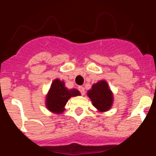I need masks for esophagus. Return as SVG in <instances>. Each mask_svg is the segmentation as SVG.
I'll list each match as a JSON object with an SVG mask.
<instances>
[{
	"mask_svg": "<svg viewBox=\"0 0 156 156\" xmlns=\"http://www.w3.org/2000/svg\"><path fill=\"white\" fill-rule=\"evenodd\" d=\"M78 90H80V92L81 94H82V95L85 94V90H84V87H83L80 86L79 87H78Z\"/></svg>",
	"mask_w": 156,
	"mask_h": 156,
	"instance_id": "34e87169",
	"label": "esophagus"
}]
</instances>
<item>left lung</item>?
<instances>
[{
  "mask_svg": "<svg viewBox=\"0 0 156 156\" xmlns=\"http://www.w3.org/2000/svg\"><path fill=\"white\" fill-rule=\"evenodd\" d=\"M87 95L93 105L99 112H106L111 108L113 95L106 81L101 80L93 84L91 89L88 90Z\"/></svg>",
  "mask_w": 156,
  "mask_h": 156,
  "instance_id": "left-lung-1",
  "label": "left lung"
}]
</instances>
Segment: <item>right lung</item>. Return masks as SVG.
Segmentation results:
<instances>
[{"instance_id":"obj_1","label":"right lung","mask_w":156,"mask_h":156,"mask_svg":"<svg viewBox=\"0 0 156 156\" xmlns=\"http://www.w3.org/2000/svg\"><path fill=\"white\" fill-rule=\"evenodd\" d=\"M80 95L76 89L69 90L65 87V83L56 79L51 83L46 98V106L54 113L60 114L65 110V105L71 97Z\"/></svg>"}]
</instances>
